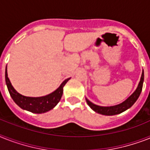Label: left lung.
<instances>
[{"label": "left lung", "instance_id": "1", "mask_svg": "<svg viewBox=\"0 0 150 150\" xmlns=\"http://www.w3.org/2000/svg\"><path fill=\"white\" fill-rule=\"evenodd\" d=\"M143 81H144V73L142 71V76H141L140 81L139 83V86L136 88V90L133 92V94L129 97L126 101H124L123 103L121 104L117 105H114V106H109V107H103L99 106V105H96L93 104L91 103L89 100H88L87 98H86V103L90 106V108L96 112L102 114V115H117L119 113H122L124 111L127 110L128 109H129L130 107L132 106V105L134 104L136 102V100L138 99L139 96L140 95L141 92H142V84H143Z\"/></svg>", "mask_w": 150, "mask_h": 150}]
</instances>
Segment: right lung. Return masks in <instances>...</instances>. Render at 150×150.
<instances>
[{
  "instance_id": "obj_1",
  "label": "right lung",
  "mask_w": 150,
  "mask_h": 150,
  "mask_svg": "<svg viewBox=\"0 0 150 150\" xmlns=\"http://www.w3.org/2000/svg\"><path fill=\"white\" fill-rule=\"evenodd\" d=\"M70 79H65L58 89L54 92L42 97H27L19 94L11 86L8 77L7 67L5 71V81L9 93L14 103L21 109L33 113H44L51 110L58 104L63 94V87Z\"/></svg>"
}]
</instances>
